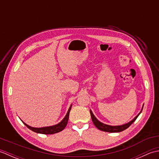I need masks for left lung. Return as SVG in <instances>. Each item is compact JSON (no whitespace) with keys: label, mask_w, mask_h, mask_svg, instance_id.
Instances as JSON below:
<instances>
[{"label":"left lung","mask_w":159,"mask_h":159,"mask_svg":"<svg viewBox=\"0 0 159 159\" xmlns=\"http://www.w3.org/2000/svg\"><path fill=\"white\" fill-rule=\"evenodd\" d=\"M142 111V110L141 111V112ZM141 112L137 115V116L134 118V119L130 121V122H128L126 124L121 125V126H109V125H107L104 124L102 122H100L98 120L96 117L94 116V115L93 114L92 111L90 110V114H91V117H92V120L93 121V124L95 125L96 127L97 128H98L99 130H102L104 132H109V133H119V132H121L124 130H126V128H128L129 127L130 125L133 124L134 121L136 120V119L137 118V117L139 116V114L141 113Z\"/></svg>","instance_id":"left-lung-1"}]
</instances>
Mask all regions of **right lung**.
<instances>
[{"instance_id": "right-lung-1", "label": "right lung", "mask_w": 159, "mask_h": 159, "mask_svg": "<svg viewBox=\"0 0 159 159\" xmlns=\"http://www.w3.org/2000/svg\"><path fill=\"white\" fill-rule=\"evenodd\" d=\"M71 108H72V105L70 106L69 108L68 111L66 114V117L63 118V120L61 121L60 123L57 124L55 126H48V127H42V128H33L29 126V125L26 124L25 123V125H26V126L28 128H29L30 130H33V132H35L37 133H40V134H55L57 133H59V132L63 130L65 127L66 126V125L67 124V121H68L69 119V115H70V111L71 110Z\"/></svg>"}]
</instances>
